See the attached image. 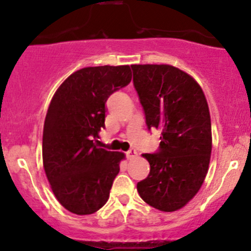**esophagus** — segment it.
<instances>
[{"label":"esophagus","instance_id":"34e87169","mask_svg":"<svg viewBox=\"0 0 251 251\" xmlns=\"http://www.w3.org/2000/svg\"><path fill=\"white\" fill-rule=\"evenodd\" d=\"M136 156H137V151H136V149H133V148H131L130 151H126V158L127 159H135Z\"/></svg>","mask_w":251,"mask_h":251}]
</instances>
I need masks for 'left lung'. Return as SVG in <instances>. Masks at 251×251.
<instances>
[{"label":"left lung","mask_w":251,"mask_h":251,"mask_svg":"<svg viewBox=\"0 0 251 251\" xmlns=\"http://www.w3.org/2000/svg\"><path fill=\"white\" fill-rule=\"evenodd\" d=\"M147 127L161 130L156 153L143 154L151 171L137 183L141 198L161 211H176L201 189L211 155V120L203 90L178 68L131 65Z\"/></svg>","instance_id":"left-lung-1"}]
</instances>
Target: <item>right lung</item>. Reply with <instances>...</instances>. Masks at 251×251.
Instances as JSON below:
<instances>
[{
	"label": "right lung",
	"instance_id": "add662e5",
	"mask_svg": "<svg viewBox=\"0 0 251 251\" xmlns=\"http://www.w3.org/2000/svg\"><path fill=\"white\" fill-rule=\"evenodd\" d=\"M131 78L128 65L83 68L50 100L42 137L44 168L57 201L73 214H93L109 198L125 155L102 148L96 138L105 126V102Z\"/></svg>",
	"mask_w": 251,
	"mask_h": 251
}]
</instances>
